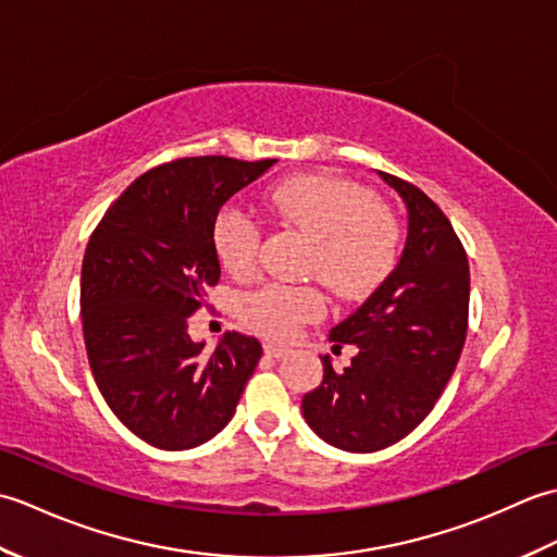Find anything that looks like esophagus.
<instances>
[{
    "mask_svg": "<svg viewBox=\"0 0 557 557\" xmlns=\"http://www.w3.org/2000/svg\"><path fill=\"white\" fill-rule=\"evenodd\" d=\"M265 354H268V357H272V359H282V357H287L289 351L285 347H277V345H272V342H268Z\"/></svg>",
    "mask_w": 557,
    "mask_h": 557,
    "instance_id": "1",
    "label": "esophagus"
}]
</instances>
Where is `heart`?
Masks as SVG:
<instances>
[{
	"label": "heart",
	"mask_w": 557,
	"mask_h": 557,
	"mask_svg": "<svg viewBox=\"0 0 557 557\" xmlns=\"http://www.w3.org/2000/svg\"><path fill=\"white\" fill-rule=\"evenodd\" d=\"M260 206L277 222L311 239L306 270L342 299H361L381 287L397 263L399 227L366 188L321 174H299L275 184ZM212 244L234 275L256 268L258 222L239 208H224ZM325 297L315 287L265 285L242 301L244 321L272 339H289L304 323L323 315Z\"/></svg>",
	"instance_id": "1"
}]
</instances>
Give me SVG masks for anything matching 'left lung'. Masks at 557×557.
<instances>
[{
    "instance_id": "8db88e82",
    "label": "left lung",
    "mask_w": 557,
    "mask_h": 557,
    "mask_svg": "<svg viewBox=\"0 0 557 557\" xmlns=\"http://www.w3.org/2000/svg\"><path fill=\"white\" fill-rule=\"evenodd\" d=\"M407 206L409 232L397 268L330 342L357 345L335 371L323 359V383L301 399L306 423L347 453L395 445L429 417L455 373L469 321L467 251L445 212L421 188L377 172Z\"/></svg>"
}]
</instances>
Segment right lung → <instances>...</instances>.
I'll list each match as a JSON object with an SVG mask.
<instances>
[{
    "mask_svg": "<svg viewBox=\"0 0 557 557\" xmlns=\"http://www.w3.org/2000/svg\"><path fill=\"white\" fill-rule=\"evenodd\" d=\"M277 160L180 158L126 188L90 234L81 321L90 371L110 409L152 447L191 449L234 417L263 347L227 333L212 354L188 318L220 280V208Z\"/></svg>",
    "mask_w": 557,
    "mask_h": 557,
    "instance_id": "1",
    "label": "right lung"
}]
</instances>
